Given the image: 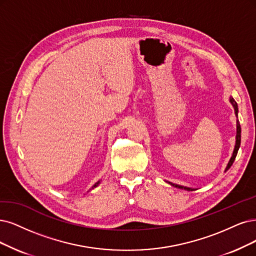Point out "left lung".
I'll return each mask as SVG.
<instances>
[{"instance_id":"obj_1","label":"left lung","mask_w":256,"mask_h":256,"mask_svg":"<svg viewBox=\"0 0 256 256\" xmlns=\"http://www.w3.org/2000/svg\"><path fill=\"white\" fill-rule=\"evenodd\" d=\"M230 101H231V103H232V106H234L235 114H236V115H238V103L235 102V100H234L233 98H231V99H230ZM236 128H238V133H236V144H235V148H234V150H233V154H232V157H231V159H230V162H229L228 166H226V172L228 171V170L231 168V166L233 164L234 160H235V158H236V155H238V148H240V133H242V128H240V122H238V126H236ZM168 184H172L173 186H175V188H184V190H186V191H194V190H195V188H186V186H184L174 184H172V182H168Z\"/></svg>"}]
</instances>
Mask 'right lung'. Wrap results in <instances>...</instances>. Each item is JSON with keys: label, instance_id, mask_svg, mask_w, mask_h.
<instances>
[{"label": "right lung", "instance_id": "obj_1", "mask_svg": "<svg viewBox=\"0 0 256 256\" xmlns=\"http://www.w3.org/2000/svg\"><path fill=\"white\" fill-rule=\"evenodd\" d=\"M98 184H99V182H96V184H94V186H92V188H96V186H98Z\"/></svg>", "mask_w": 256, "mask_h": 256}]
</instances>
